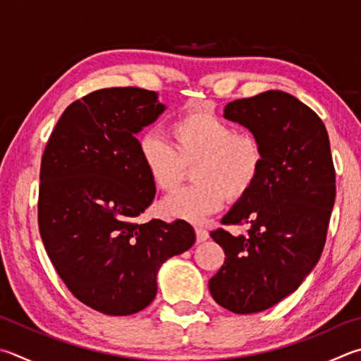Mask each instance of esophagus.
Returning a JSON list of instances; mask_svg holds the SVG:
<instances>
[{"instance_id": "1", "label": "esophagus", "mask_w": 361, "mask_h": 361, "mask_svg": "<svg viewBox=\"0 0 361 361\" xmlns=\"http://www.w3.org/2000/svg\"><path fill=\"white\" fill-rule=\"evenodd\" d=\"M195 235H197V243H202V241H205V240H208V237H209V233H208V231L203 226H197L195 227Z\"/></svg>"}]
</instances>
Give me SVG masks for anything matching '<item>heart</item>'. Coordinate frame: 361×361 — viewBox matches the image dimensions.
Wrapping results in <instances>:
<instances>
[{"mask_svg": "<svg viewBox=\"0 0 361 361\" xmlns=\"http://www.w3.org/2000/svg\"><path fill=\"white\" fill-rule=\"evenodd\" d=\"M170 142L154 133L139 139V156L153 185L164 192L180 186L192 168V186L161 202L166 218L205 219L226 199L240 200L257 183L264 167V148L247 130H235L213 114L189 112L170 124Z\"/></svg>", "mask_w": 361, "mask_h": 361, "instance_id": "1", "label": "heart"}]
</instances>
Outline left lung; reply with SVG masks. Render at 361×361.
<instances>
[{
  "label": "left lung",
  "instance_id": "left-lung-1",
  "mask_svg": "<svg viewBox=\"0 0 361 361\" xmlns=\"http://www.w3.org/2000/svg\"><path fill=\"white\" fill-rule=\"evenodd\" d=\"M224 116L246 126L264 148L257 183L216 228L226 260L208 281L218 305L235 314L265 311L298 289L320 259L336 197L325 124L310 107L271 90L228 102Z\"/></svg>",
  "mask_w": 361,
  "mask_h": 361
}]
</instances>
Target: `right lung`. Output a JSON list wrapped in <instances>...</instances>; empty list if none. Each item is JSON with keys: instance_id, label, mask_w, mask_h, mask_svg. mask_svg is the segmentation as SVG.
I'll use <instances>...</instances> for the list:
<instances>
[{"instance_id": "obj_1", "label": "right lung", "mask_w": 361, "mask_h": 361, "mask_svg": "<svg viewBox=\"0 0 361 361\" xmlns=\"http://www.w3.org/2000/svg\"><path fill=\"white\" fill-rule=\"evenodd\" d=\"M164 109L154 91H93L64 110L41 159L37 222L45 251L71 293L107 316L147 307L159 267L195 241L183 219L137 221L156 188L135 134Z\"/></svg>"}]
</instances>
